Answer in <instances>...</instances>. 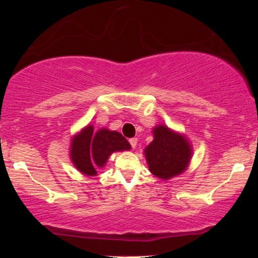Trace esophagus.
<instances>
[{
  "label": "esophagus",
  "instance_id": "obj_1",
  "mask_svg": "<svg viewBox=\"0 0 258 258\" xmlns=\"http://www.w3.org/2000/svg\"><path fill=\"white\" fill-rule=\"evenodd\" d=\"M129 143H130V146H132L133 148H135L137 146V139H136V137H133V139H130L129 140Z\"/></svg>",
  "mask_w": 258,
  "mask_h": 258
}]
</instances>
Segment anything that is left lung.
<instances>
[{"label": "left lung", "instance_id": "8db88e82", "mask_svg": "<svg viewBox=\"0 0 258 258\" xmlns=\"http://www.w3.org/2000/svg\"><path fill=\"white\" fill-rule=\"evenodd\" d=\"M154 141L144 149L151 174L161 179L175 177L188 168L192 149L184 135L160 124L153 129Z\"/></svg>", "mask_w": 258, "mask_h": 258}]
</instances>
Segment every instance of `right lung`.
Segmentation results:
<instances>
[{
	"label": "right lung",
	"mask_w": 258,
	"mask_h": 258,
	"mask_svg": "<svg viewBox=\"0 0 258 258\" xmlns=\"http://www.w3.org/2000/svg\"><path fill=\"white\" fill-rule=\"evenodd\" d=\"M130 148V143L118 132L102 128L95 133L94 126L88 124L72 139L70 160L83 175L95 176L96 169L103 168L112 153Z\"/></svg>",
	"instance_id": "add662e5"
}]
</instances>
